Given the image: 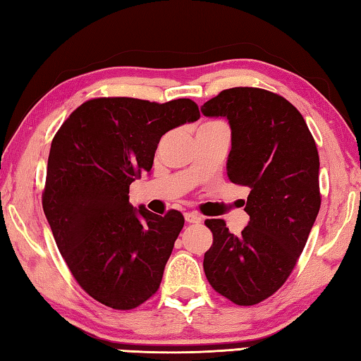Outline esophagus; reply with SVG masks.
I'll return each mask as SVG.
<instances>
[{
  "instance_id": "obj_1",
  "label": "esophagus",
  "mask_w": 361,
  "mask_h": 361,
  "mask_svg": "<svg viewBox=\"0 0 361 361\" xmlns=\"http://www.w3.org/2000/svg\"><path fill=\"white\" fill-rule=\"evenodd\" d=\"M185 222L187 224H201L203 222V219H201L198 214H195V212H185Z\"/></svg>"
}]
</instances>
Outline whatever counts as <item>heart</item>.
I'll return each instance as SVG.
<instances>
[{"mask_svg": "<svg viewBox=\"0 0 361 361\" xmlns=\"http://www.w3.org/2000/svg\"><path fill=\"white\" fill-rule=\"evenodd\" d=\"M214 123H217V122H209V123H204V125H214Z\"/></svg>", "mask_w": 361, "mask_h": 361, "instance_id": "1", "label": "heart"}]
</instances>
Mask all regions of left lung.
I'll use <instances>...</instances> for the list:
<instances>
[{"label": "left lung", "instance_id": "obj_1", "mask_svg": "<svg viewBox=\"0 0 361 361\" xmlns=\"http://www.w3.org/2000/svg\"><path fill=\"white\" fill-rule=\"evenodd\" d=\"M201 112L228 120L226 174L250 190L244 207L250 220L241 235L224 220H206L214 243L204 273L216 292L252 306L282 287L305 249L320 209L319 152L298 109L268 90L228 88Z\"/></svg>", "mask_w": 361, "mask_h": 361}]
</instances>
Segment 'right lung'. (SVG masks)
<instances>
[{
    "label": "right lung",
    "instance_id": "1",
    "mask_svg": "<svg viewBox=\"0 0 361 361\" xmlns=\"http://www.w3.org/2000/svg\"><path fill=\"white\" fill-rule=\"evenodd\" d=\"M198 118L187 98H98L80 104L55 135L44 214L74 279L101 305L135 309L160 287L184 216L133 207L130 185L150 173L164 133Z\"/></svg>",
    "mask_w": 361,
    "mask_h": 361
}]
</instances>
